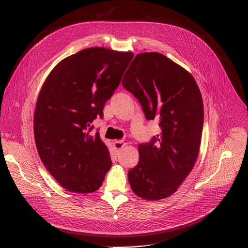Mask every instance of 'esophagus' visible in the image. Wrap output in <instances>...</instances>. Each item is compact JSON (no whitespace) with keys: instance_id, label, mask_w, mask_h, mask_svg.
Instances as JSON below:
<instances>
[{"instance_id":"esophagus-1","label":"esophagus","mask_w":248,"mask_h":248,"mask_svg":"<svg viewBox=\"0 0 248 248\" xmlns=\"http://www.w3.org/2000/svg\"><path fill=\"white\" fill-rule=\"evenodd\" d=\"M124 145H125V143L124 142L123 140H116L115 142H114V146H115V148H116V149H118V150L122 149Z\"/></svg>"}]
</instances>
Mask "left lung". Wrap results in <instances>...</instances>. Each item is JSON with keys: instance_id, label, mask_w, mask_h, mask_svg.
<instances>
[{"instance_id": "left-lung-1", "label": "left lung", "mask_w": 248, "mask_h": 248, "mask_svg": "<svg viewBox=\"0 0 248 248\" xmlns=\"http://www.w3.org/2000/svg\"><path fill=\"white\" fill-rule=\"evenodd\" d=\"M142 106L147 120H158L161 133L139 144L138 164L129 170L132 191L160 200L178 190L198 157L204 121L203 101L193 77L156 53H141L122 81Z\"/></svg>"}]
</instances>
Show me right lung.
Wrapping results in <instances>:
<instances>
[{
    "instance_id": "1",
    "label": "right lung",
    "mask_w": 248,
    "mask_h": 248,
    "mask_svg": "<svg viewBox=\"0 0 248 248\" xmlns=\"http://www.w3.org/2000/svg\"><path fill=\"white\" fill-rule=\"evenodd\" d=\"M131 52L87 48L61 61L47 77L34 113L35 143L45 168L66 190L100 188L112 167L92 122L119 86Z\"/></svg>"
}]
</instances>
